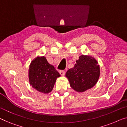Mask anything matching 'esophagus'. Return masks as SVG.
Listing matches in <instances>:
<instances>
[{
    "label": "esophagus",
    "instance_id": "esophagus-1",
    "mask_svg": "<svg viewBox=\"0 0 127 127\" xmlns=\"http://www.w3.org/2000/svg\"><path fill=\"white\" fill-rule=\"evenodd\" d=\"M60 74L61 75H62V76H64V74H65V70H60Z\"/></svg>",
    "mask_w": 127,
    "mask_h": 127
}]
</instances>
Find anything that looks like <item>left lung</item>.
<instances>
[{"label": "left lung", "mask_w": 127, "mask_h": 127, "mask_svg": "<svg viewBox=\"0 0 127 127\" xmlns=\"http://www.w3.org/2000/svg\"><path fill=\"white\" fill-rule=\"evenodd\" d=\"M99 66L93 57L81 55L76 61L74 67L66 73L73 89L77 92H84L96 84L99 77Z\"/></svg>", "instance_id": "obj_1"}]
</instances>
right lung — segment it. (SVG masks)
I'll use <instances>...</instances> for the list:
<instances>
[{
	"label": "right lung",
	"instance_id": "1",
	"mask_svg": "<svg viewBox=\"0 0 127 127\" xmlns=\"http://www.w3.org/2000/svg\"><path fill=\"white\" fill-rule=\"evenodd\" d=\"M60 74L54 67L48 63L46 57H37L31 62L29 70V82L38 91L47 94L54 86Z\"/></svg>",
	"mask_w": 127,
	"mask_h": 127
}]
</instances>
